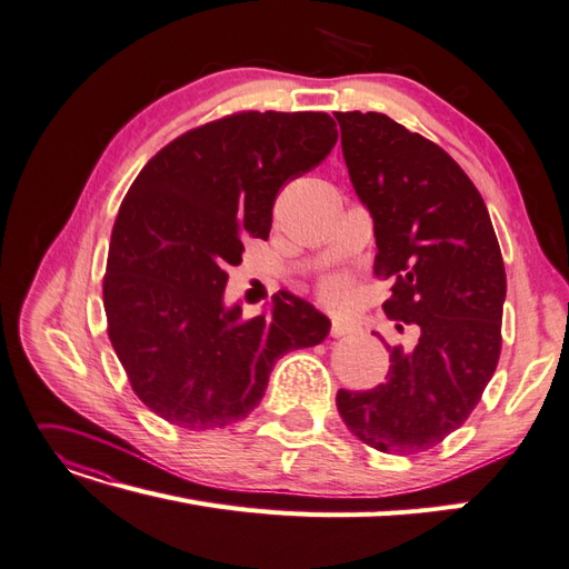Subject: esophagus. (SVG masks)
<instances>
[{
	"label": "esophagus",
	"instance_id": "esophagus-1",
	"mask_svg": "<svg viewBox=\"0 0 569 569\" xmlns=\"http://www.w3.org/2000/svg\"><path fill=\"white\" fill-rule=\"evenodd\" d=\"M356 331V325L343 322V319H333L331 322V337H348V333Z\"/></svg>",
	"mask_w": 569,
	"mask_h": 569
}]
</instances>
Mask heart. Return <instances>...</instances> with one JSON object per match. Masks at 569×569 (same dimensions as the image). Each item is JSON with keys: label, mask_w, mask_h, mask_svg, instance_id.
I'll use <instances>...</instances> for the list:
<instances>
[{"label": "heart", "mask_w": 569, "mask_h": 569, "mask_svg": "<svg viewBox=\"0 0 569 569\" xmlns=\"http://www.w3.org/2000/svg\"><path fill=\"white\" fill-rule=\"evenodd\" d=\"M317 293L331 308H343L353 298V281L343 273H331L317 283Z\"/></svg>", "instance_id": "heart-1"}]
</instances>
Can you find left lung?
Segmentation results:
<instances>
[{"instance_id": "left-lung-1", "label": "left lung", "mask_w": 569, "mask_h": 569, "mask_svg": "<svg viewBox=\"0 0 569 569\" xmlns=\"http://www.w3.org/2000/svg\"><path fill=\"white\" fill-rule=\"evenodd\" d=\"M360 201L375 221V276L385 312L416 329L389 348L368 391L339 389L337 409L360 442L420 455L466 423L498 368L507 276L483 197L455 158L382 112H333Z\"/></svg>"}]
</instances>
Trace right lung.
<instances>
[{"instance_id": "1", "label": "right lung", "mask_w": 569, "mask_h": 569, "mask_svg": "<svg viewBox=\"0 0 569 569\" xmlns=\"http://www.w3.org/2000/svg\"><path fill=\"white\" fill-rule=\"evenodd\" d=\"M327 112L242 110L172 139L141 168L114 218L108 337L143 406L187 430L252 413L283 353L325 341L329 319L290 293L271 315L226 310L242 240L269 238L276 194L329 156Z\"/></svg>"}]
</instances>
